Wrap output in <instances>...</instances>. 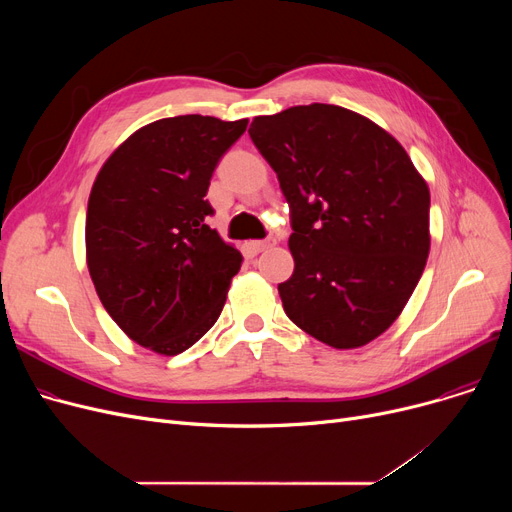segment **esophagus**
Here are the masks:
<instances>
[{
    "mask_svg": "<svg viewBox=\"0 0 512 512\" xmlns=\"http://www.w3.org/2000/svg\"><path fill=\"white\" fill-rule=\"evenodd\" d=\"M276 245V238L274 236H267L265 240H255L253 242V249L255 251H267V249H272Z\"/></svg>",
    "mask_w": 512,
    "mask_h": 512,
    "instance_id": "obj_1",
    "label": "esophagus"
}]
</instances>
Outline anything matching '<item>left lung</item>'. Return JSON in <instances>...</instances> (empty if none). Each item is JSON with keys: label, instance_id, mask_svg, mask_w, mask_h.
Here are the masks:
<instances>
[{"label": "left lung", "instance_id": "obj_1", "mask_svg": "<svg viewBox=\"0 0 512 512\" xmlns=\"http://www.w3.org/2000/svg\"><path fill=\"white\" fill-rule=\"evenodd\" d=\"M251 139L290 207L292 324L359 348L405 309L429 255V188L390 132L330 103L257 116Z\"/></svg>", "mask_w": 512, "mask_h": 512}]
</instances>
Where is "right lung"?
Here are the masks:
<instances>
[{
	"label": "right lung",
	"mask_w": 512,
	"mask_h": 512,
	"mask_svg": "<svg viewBox=\"0 0 512 512\" xmlns=\"http://www.w3.org/2000/svg\"><path fill=\"white\" fill-rule=\"evenodd\" d=\"M249 120L176 116L139 128L99 170L87 265L105 311L157 355L191 348L218 321L242 255L209 228L220 157Z\"/></svg>",
	"instance_id": "right-lung-1"
}]
</instances>
